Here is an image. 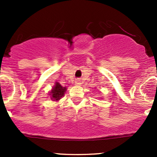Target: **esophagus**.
I'll use <instances>...</instances> for the list:
<instances>
[{
	"instance_id": "34e87169",
	"label": "esophagus",
	"mask_w": 157,
	"mask_h": 157,
	"mask_svg": "<svg viewBox=\"0 0 157 157\" xmlns=\"http://www.w3.org/2000/svg\"><path fill=\"white\" fill-rule=\"evenodd\" d=\"M75 84L76 85H80L81 84V81H80L79 79H77V80H75Z\"/></svg>"
}]
</instances>
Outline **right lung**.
Wrapping results in <instances>:
<instances>
[{"instance_id": "right-lung-1", "label": "right lung", "mask_w": 157, "mask_h": 157, "mask_svg": "<svg viewBox=\"0 0 157 157\" xmlns=\"http://www.w3.org/2000/svg\"><path fill=\"white\" fill-rule=\"evenodd\" d=\"M66 91V87H63L59 83L57 82L55 86H54L53 90L51 91L50 95L52 96V99L54 101H58L63 96Z\"/></svg>"}]
</instances>
